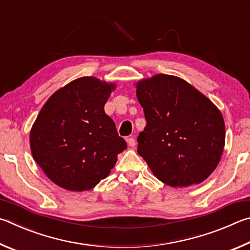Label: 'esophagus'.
<instances>
[{
    "instance_id": "obj_1",
    "label": "esophagus",
    "mask_w": 250,
    "mask_h": 250,
    "mask_svg": "<svg viewBox=\"0 0 250 250\" xmlns=\"http://www.w3.org/2000/svg\"><path fill=\"white\" fill-rule=\"evenodd\" d=\"M127 144H128V146H130V147H135V145H136V141H135V138L129 137L127 139Z\"/></svg>"
}]
</instances>
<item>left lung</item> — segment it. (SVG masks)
I'll use <instances>...</instances> for the list:
<instances>
[{
	"label": "left lung",
	"mask_w": 250,
	"mask_h": 250,
	"mask_svg": "<svg viewBox=\"0 0 250 250\" xmlns=\"http://www.w3.org/2000/svg\"><path fill=\"white\" fill-rule=\"evenodd\" d=\"M136 87L147 122L137 137L138 155L167 186L203 182L224 149L220 109L190 83L169 74L144 79Z\"/></svg>",
	"instance_id": "1"
}]
</instances>
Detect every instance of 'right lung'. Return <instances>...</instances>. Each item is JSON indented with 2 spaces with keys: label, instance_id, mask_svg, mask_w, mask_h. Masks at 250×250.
Returning a JSON list of instances; mask_svg holds the SVG:
<instances>
[{
  "label": "right lung",
  "instance_id": "right-lung-1",
  "mask_svg": "<svg viewBox=\"0 0 250 250\" xmlns=\"http://www.w3.org/2000/svg\"><path fill=\"white\" fill-rule=\"evenodd\" d=\"M114 83L82 77L56 91L30 130L35 161L57 186L87 191L106 178L127 144L104 112Z\"/></svg>",
  "mask_w": 250,
  "mask_h": 250
}]
</instances>
